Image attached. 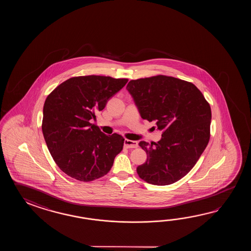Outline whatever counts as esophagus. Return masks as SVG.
<instances>
[{
    "label": "esophagus",
    "instance_id": "34e87169",
    "mask_svg": "<svg viewBox=\"0 0 251 251\" xmlns=\"http://www.w3.org/2000/svg\"><path fill=\"white\" fill-rule=\"evenodd\" d=\"M124 146L126 148H127V149H129V148H137L138 147V143L135 142V141H131V140L126 139L124 141Z\"/></svg>",
    "mask_w": 251,
    "mask_h": 251
}]
</instances>
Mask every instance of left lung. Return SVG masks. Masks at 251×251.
Instances as JSON below:
<instances>
[{
    "instance_id": "obj_1",
    "label": "left lung",
    "mask_w": 251,
    "mask_h": 251,
    "mask_svg": "<svg viewBox=\"0 0 251 251\" xmlns=\"http://www.w3.org/2000/svg\"><path fill=\"white\" fill-rule=\"evenodd\" d=\"M143 119L155 121L161 140L139 145L148 155L136 171L144 181L171 185L186 176L210 140L212 112L202 92L192 82L156 75L132 80L126 86Z\"/></svg>"
}]
</instances>
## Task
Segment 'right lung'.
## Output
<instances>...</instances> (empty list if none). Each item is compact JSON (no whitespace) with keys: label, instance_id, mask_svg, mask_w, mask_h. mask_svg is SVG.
I'll return each mask as SVG.
<instances>
[{"label":"right lung","instance_id":"right-lung-1","mask_svg":"<svg viewBox=\"0 0 251 251\" xmlns=\"http://www.w3.org/2000/svg\"><path fill=\"white\" fill-rule=\"evenodd\" d=\"M127 81L100 75L78 76L48 95L43 108V134L54 162L66 175L93 181L112 168L125 139L118 133H102L91 119Z\"/></svg>","mask_w":251,"mask_h":251}]
</instances>
